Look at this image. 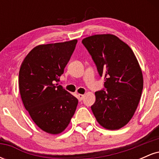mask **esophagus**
I'll return each mask as SVG.
<instances>
[{
  "label": "esophagus",
  "instance_id": "34e87169",
  "mask_svg": "<svg viewBox=\"0 0 159 159\" xmlns=\"http://www.w3.org/2000/svg\"><path fill=\"white\" fill-rule=\"evenodd\" d=\"M78 99H79L80 101H81V100L83 99V98L84 97V95H83V94H78Z\"/></svg>",
  "mask_w": 159,
  "mask_h": 159
}]
</instances>
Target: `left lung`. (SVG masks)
Segmentation results:
<instances>
[{
	"instance_id": "1",
	"label": "left lung",
	"mask_w": 159,
	"mask_h": 159,
	"mask_svg": "<svg viewBox=\"0 0 159 159\" xmlns=\"http://www.w3.org/2000/svg\"><path fill=\"white\" fill-rule=\"evenodd\" d=\"M82 43L99 75L105 78L106 90L95 93L93 113L105 129H121L132 119L143 90V74L138 60L130 47L112 34L88 36Z\"/></svg>"
}]
</instances>
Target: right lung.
<instances>
[{
    "mask_svg": "<svg viewBox=\"0 0 159 159\" xmlns=\"http://www.w3.org/2000/svg\"><path fill=\"white\" fill-rule=\"evenodd\" d=\"M77 42L37 45L21 65L19 87L24 106L36 125L49 134L63 132L77 107V98L55 84L60 81Z\"/></svg>",
    "mask_w": 159,
    "mask_h": 159,
    "instance_id": "obj_1",
    "label": "right lung"
}]
</instances>
